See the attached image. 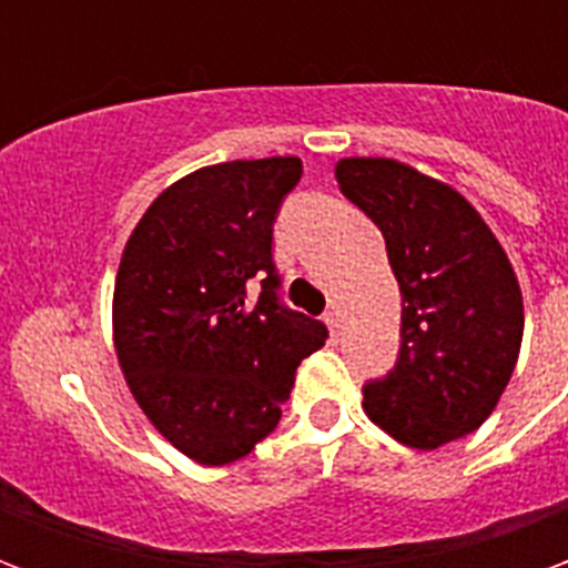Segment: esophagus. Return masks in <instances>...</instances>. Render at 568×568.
<instances>
[{"instance_id":"esophagus-1","label":"esophagus","mask_w":568,"mask_h":568,"mask_svg":"<svg viewBox=\"0 0 568 568\" xmlns=\"http://www.w3.org/2000/svg\"><path fill=\"white\" fill-rule=\"evenodd\" d=\"M325 325H328V332H332L334 337L341 334V316H337V310H328V313H325Z\"/></svg>"}]
</instances>
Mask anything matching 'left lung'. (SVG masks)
I'll list each match as a JSON object with an SVG mask.
<instances>
[{
  "instance_id": "left-lung-1",
  "label": "left lung",
  "mask_w": 568,
  "mask_h": 568,
  "mask_svg": "<svg viewBox=\"0 0 568 568\" xmlns=\"http://www.w3.org/2000/svg\"><path fill=\"white\" fill-rule=\"evenodd\" d=\"M337 185L381 227L402 288L395 368L365 383V414L395 440L435 450L499 405L524 341L511 261L468 200L389 158H346Z\"/></svg>"
}]
</instances>
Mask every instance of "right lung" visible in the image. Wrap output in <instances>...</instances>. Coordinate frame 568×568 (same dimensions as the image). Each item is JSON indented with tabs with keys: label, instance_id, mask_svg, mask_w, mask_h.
<instances>
[{
	"label": "right lung",
	"instance_id": "obj_1",
	"mask_svg": "<svg viewBox=\"0 0 568 568\" xmlns=\"http://www.w3.org/2000/svg\"><path fill=\"white\" fill-rule=\"evenodd\" d=\"M301 173L297 158L203 166L151 203L121 255V371L154 428L200 465L234 463L271 435L297 365L328 337L280 301L273 264V222Z\"/></svg>",
	"mask_w": 568,
	"mask_h": 568
}]
</instances>
